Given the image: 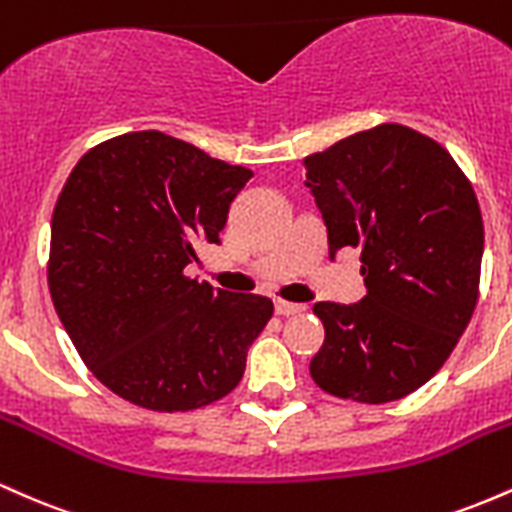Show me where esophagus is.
Segmentation results:
<instances>
[{"label":"esophagus","instance_id":"34e87169","mask_svg":"<svg viewBox=\"0 0 512 512\" xmlns=\"http://www.w3.org/2000/svg\"><path fill=\"white\" fill-rule=\"evenodd\" d=\"M274 310H276V315L291 317V315H301L305 310V305L303 303H289V301H276Z\"/></svg>","mask_w":512,"mask_h":512}]
</instances>
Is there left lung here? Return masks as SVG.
I'll use <instances>...</instances> for the list:
<instances>
[{"instance_id": "obj_1", "label": "left lung", "mask_w": 512, "mask_h": 512, "mask_svg": "<svg viewBox=\"0 0 512 512\" xmlns=\"http://www.w3.org/2000/svg\"><path fill=\"white\" fill-rule=\"evenodd\" d=\"M330 257L356 250L368 293L315 303L310 375L325 392L385 404L438 373L479 298L484 223L472 182L426 134L378 125L305 158Z\"/></svg>"}]
</instances>
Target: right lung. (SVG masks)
Returning a JSON list of instances; mask_svg holds the SVG:
<instances>
[{"instance_id":"obj_1","label":"right lung","mask_w":512,"mask_h":512,"mask_svg":"<svg viewBox=\"0 0 512 512\" xmlns=\"http://www.w3.org/2000/svg\"><path fill=\"white\" fill-rule=\"evenodd\" d=\"M252 170L146 129L93 146L62 187L48 284L64 330L101 383L154 411L226 397L274 305L185 274L219 243Z\"/></svg>"}]
</instances>
